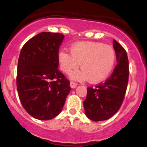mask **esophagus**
Listing matches in <instances>:
<instances>
[{
	"label": "esophagus",
	"instance_id": "esophagus-1",
	"mask_svg": "<svg viewBox=\"0 0 147 147\" xmlns=\"http://www.w3.org/2000/svg\"><path fill=\"white\" fill-rule=\"evenodd\" d=\"M70 87H71V88H72V89L75 88V87H77V84L75 82H70Z\"/></svg>",
	"mask_w": 147,
	"mask_h": 147
}]
</instances>
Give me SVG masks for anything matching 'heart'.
Here are the masks:
<instances>
[{"label": "heart", "instance_id": "heart-1", "mask_svg": "<svg viewBox=\"0 0 147 147\" xmlns=\"http://www.w3.org/2000/svg\"><path fill=\"white\" fill-rule=\"evenodd\" d=\"M70 54L64 50L57 55L60 67L68 74L80 64L82 70L75 71L69 78L77 81L88 80L92 84L102 82L115 67L116 53L113 47L100 42H78L71 45Z\"/></svg>", "mask_w": 147, "mask_h": 147}]
</instances>
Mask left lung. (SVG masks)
Masks as SVG:
<instances>
[{"label": "left lung", "instance_id": "left-lung-1", "mask_svg": "<svg viewBox=\"0 0 147 147\" xmlns=\"http://www.w3.org/2000/svg\"><path fill=\"white\" fill-rule=\"evenodd\" d=\"M113 47L117 63L112 75L94 88L88 87L83 102L87 117L94 121L112 117L119 109L127 90L129 80V61L126 50L115 40Z\"/></svg>", "mask_w": 147, "mask_h": 147}]
</instances>
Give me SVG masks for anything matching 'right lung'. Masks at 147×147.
<instances>
[{
  "instance_id": "add662e5",
  "label": "right lung",
  "mask_w": 147,
  "mask_h": 147,
  "mask_svg": "<svg viewBox=\"0 0 147 147\" xmlns=\"http://www.w3.org/2000/svg\"><path fill=\"white\" fill-rule=\"evenodd\" d=\"M62 33L42 32L23 45L18 63L17 90L23 108L32 117L49 120L61 112L70 92L58 69Z\"/></svg>"
}]
</instances>
